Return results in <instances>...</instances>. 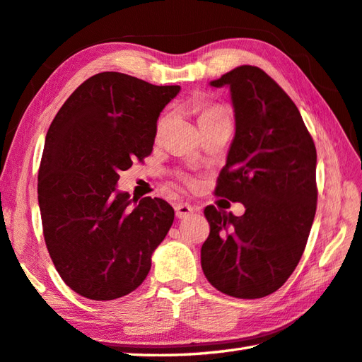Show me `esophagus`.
I'll return each mask as SVG.
<instances>
[{"label": "esophagus", "instance_id": "obj_1", "mask_svg": "<svg viewBox=\"0 0 362 362\" xmlns=\"http://www.w3.org/2000/svg\"><path fill=\"white\" fill-rule=\"evenodd\" d=\"M194 211V207L193 205H189L187 202H180V204H175V216L179 219H183L189 216Z\"/></svg>", "mask_w": 362, "mask_h": 362}]
</instances>
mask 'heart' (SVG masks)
Here are the masks:
<instances>
[{"mask_svg": "<svg viewBox=\"0 0 362 362\" xmlns=\"http://www.w3.org/2000/svg\"><path fill=\"white\" fill-rule=\"evenodd\" d=\"M223 117H228V112H226L223 106L214 105V103H204L201 106H197V120H199V125H204V124L210 122V120H216V119H223ZM163 122H165V119H161L158 122V132L161 130ZM182 179L189 187L196 185V182L191 179V177L183 175Z\"/></svg>", "mask_w": 362, "mask_h": 362, "instance_id": "obj_1", "label": "heart"}]
</instances>
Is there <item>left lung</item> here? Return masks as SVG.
<instances>
[{
    "instance_id": "1",
    "label": "left lung",
    "mask_w": 362,
    "mask_h": 362,
    "mask_svg": "<svg viewBox=\"0 0 362 362\" xmlns=\"http://www.w3.org/2000/svg\"><path fill=\"white\" fill-rule=\"evenodd\" d=\"M229 86L235 138L215 196L242 202V216L207 205L201 247L205 278L243 300L276 292L298 265L317 210V151L296 105L256 66L210 83Z\"/></svg>"
}]
</instances>
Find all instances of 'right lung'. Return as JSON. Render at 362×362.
<instances>
[{
  "instance_id": "obj_1",
  "label": "right lung",
  "mask_w": 362,
  "mask_h": 362,
  "mask_svg": "<svg viewBox=\"0 0 362 362\" xmlns=\"http://www.w3.org/2000/svg\"><path fill=\"white\" fill-rule=\"evenodd\" d=\"M180 86L102 72L78 86L49 125L37 197L49 257L84 298L116 300L138 288L174 221L158 197L132 204L119 173L152 153L161 110Z\"/></svg>"
}]
</instances>
